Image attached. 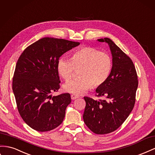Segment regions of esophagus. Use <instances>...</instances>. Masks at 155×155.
<instances>
[{"label":"esophagus","instance_id":"esophagus-1","mask_svg":"<svg viewBox=\"0 0 155 155\" xmlns=\"http://www.w3.org/2000/svg\"><path fill=\"white\" fill-rule=\"evenodd\" d=\"M78 98H79V96H78V95H76V94L71 95V98H72V100H76Z\"/></svg>","mask_w":155,"mask_h":155}]
</instances>
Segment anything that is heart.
<instances>
[{"mask_svg": "<svg viewBox=\"0 0 155 155\" xmlns=\"http://www.w3.org/2000/svg\"><path fill=\"white\" fill-rule=\"evenodd\" d=\"M74 69L78 70V78L65 83L63 90L74 94H81L91 87L97 89L106 82L112 70V58L109 54L92 47L78 49L70 59L61 57L57 63L58 74L64 80L72 78Z\"/></svg>", "mask_w": 155, "mask_h": 155, "instance_id": "heart-1", "label": "heart"}]
</instances>
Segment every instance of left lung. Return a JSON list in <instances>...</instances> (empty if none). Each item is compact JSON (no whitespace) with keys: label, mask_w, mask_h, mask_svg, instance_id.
Here are the masks:
<instances>
[{"label":"left lung","mask_w":155,"mask_h":155,"mask_svg":"<svg viewBox=\"0 0 155 155\" xmlns=\"http://www.w3.org/2000/svg\"><path fill=\"white\" fill-rule=\"evenodd\" d=\"M110 47L112 70L106 82L97 88L96 93L106 100H97L85 97L83 115L84 123L92 132L106 134L115 131L127 119L134 106L138 85L133 62L111 39H98Z\"/></svg>","instance_id":"1"}]
</instances>
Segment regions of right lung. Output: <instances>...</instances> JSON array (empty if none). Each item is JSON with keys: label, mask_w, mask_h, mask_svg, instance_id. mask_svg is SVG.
I'll return each mask as SVG.
<instances>
[{"label": "right lung", "mask_w": 155, "mask_h": 155, "mask_svg": "<svg viewBox=\"0 0 155 155\" xmlns=\"http://www.w3.org/2000/svg\"><path fill=\"white\" fill-rule=\"evenodd\" d=\"M79 42L45 37L24 50L17 62L12 89L19 114L29 127L47 132L62 123L70 94L52 97L60 88L57 63Z\"/></svg>", "instance_id": "obj_1"}]
</instances>
